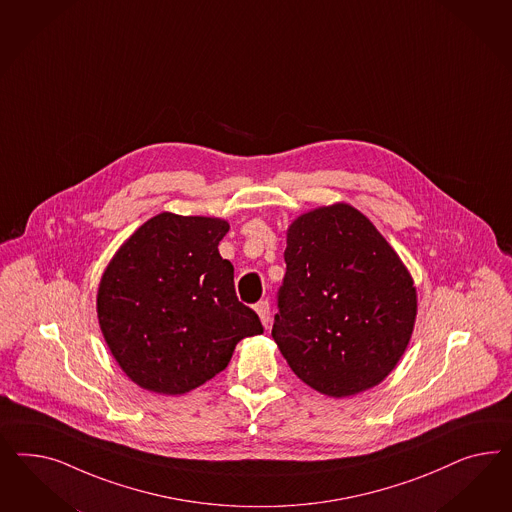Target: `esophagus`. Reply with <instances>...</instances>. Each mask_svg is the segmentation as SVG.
Returning a JSON list of instances; mask_svg holds the SVG:
<instances>
[{
  "label": "esophagus",
  "mask_w": 512,
  "mask_h": 512,
  "mask_svg": "<svg viewBox=\"0 0 512 512\" xmlns=\"http://www.w3.org/2000/svg\"><path fill=\"white\" fill-rule=\"evenodd\" d=\"M255 311H257V315H259V319H261V323L264 326L270 325V304L263 300V302H259L257 306H255Z\"/></svg>",
  "instance_id": "esophagus-1"
}]
</instances>
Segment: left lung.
<instances>
[{"label":"left lung","mask_w":512,"mask_h":512,"mask_svg":"<svg viewBox=\"0 0 512 512\" xmlns=\"http://www.w3.org/2000/svg\"><path fill=\"white\" fill-rule=\"evenodd\" d=\"M285 263L272 338L296 377L330 398L379 385L417 319L415 281L387 238L347 202L319 206L289 225Z\"/></svg>","instance_id":"obj_1"}]
</instances>
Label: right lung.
Listing matches in <instances>:
<instances>
[{"mask_svg":"<svg viewBox=\"0 0 512 512\" xmlns=\"http://www.w3.org/2000/svg\"><path fill=\"white\" fill-rule=\"evenodd\" d=\"M221 217L163 212L142 223L107 264L97 319L110 353L140 388L180 396L223 372L236 343L263 334L238 302L233 264L219 255Z\"/></svg>","mask_w":512,"mask_h":512,"instance_id":"right-lung-1","label":"right lung"}]
</instances>
